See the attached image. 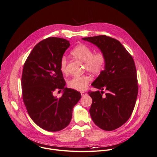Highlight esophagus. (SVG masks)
<instances>
[{"label":"esophagus","mask_w":157,"mask_h":157,"mask_svg":"<svg viewBox=\"0 0 157 157\" xmlns=\"http://www.w3.org/2000/svg\"><path fill=\"white\" fill-rule=\"evenodd\" d=\"M81 95H82V97H84V96H85V95L87 94V93H86V92H83V91L81 92Z\"/></svg>","instance_id":"esophagus-1"}]
</instances>
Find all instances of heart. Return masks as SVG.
<instances>
[{"mask_svg": "<svg viewBox=\"0 0 157 157\" xmlns=\"http://www.w3.org/2000/svg\"><path fill=\"white\" fill-rule=\"evenodd\" d=\"M71 55L85 63V68L93 74L100 73L105 67L106 57L103 52L98 51L93 54L92 49L85 44H80L76 46L71 50ZM67 60L65 56L61 58L60 62V70L62 73L67 72ZM91 81V78L87 75L76 76L68 81L70 87L78 90H84Z\"/></svg>", "mask_w": 157, "mask_h": 157, "instance_id": "heart-1", "label": "heart"}]
</instances>
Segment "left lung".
Wrapping results in <instances>:
<instances>
[{
    "label": "left lung",
    "instance_id": "obj_1",
    "mask_svg": "<svg viewBox=\"0 0 157 157\" xmlns=\"http://www.w3.org/2000/svg\"><path fill=\"white\" fill-rule=\"evenodd\" d=\"M106 57V63L92 86L101 90L89 92L92 99L89 110L92 121L100 128L113 131L130 118L137 97L138 84L132 56L118 40L105 35L84 37ZM103 90H108L102 97Z\"/></svg>",
    "mask_w": 157,
    "mask_h": 157
}]
</instances>
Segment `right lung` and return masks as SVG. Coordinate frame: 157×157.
I'll return each mask as SVG.
<instances>
[{
    "mask_svg": "<svg viewBox=\"0 0 157 157\" xmlns=\"http://www.w3.org/2000/svg\"><path fill=\"white\" fill-rule=\"evenodd\" d=\"M70 45L65 39L48 37L34 46L23 66L21 88L25 107L33 121L47 131L66 128L81 97L79 92L65 87L60 70L61 58ZM56 89L64 90L61 98L53 95Z\"/></svg>",
    "mask_w": 157,
    "mask_h": 157,
    "instance_id": "right-lung-1",
    "label": "right lung"
}]
</instances>
